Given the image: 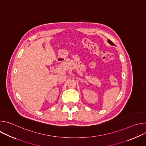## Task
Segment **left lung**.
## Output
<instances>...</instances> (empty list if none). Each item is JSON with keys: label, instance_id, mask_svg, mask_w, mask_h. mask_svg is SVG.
Returning a JSON list of instances; mask_svg holds the SVG:
<instances>
[{"label": "left lung", "instance_id": "left-lung-1", "mask_svg": "<svg viewBox=\"0 0 146 146\" xmlns=\"http://www.w3.org/2000/svg\"><path fill=\"white\" fill-rule=\"evenodd\" d=\"M108 42H109V44H111V45H112V46H113H113L114 45V44L112 42V41H111L110 40H108Z\"/></svg>", "mask_w": 146, "mask_h": 146}]
</instances>
